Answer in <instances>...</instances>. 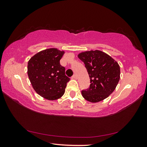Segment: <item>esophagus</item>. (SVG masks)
<instances>
[{"label": "esophagus", "instance_id": "34e87169", "mask_svg": "<svg viewBox=\"0 0 147 147\" xmlns=\"http://www.w3.org/2000/svg\"><path fill=\"white\" fill-rule=\"evenodd\" d=\"M72 78L73 79H77V76L76 74H74V75L72 76Z\"/></svg>", "mask_w": 147, "mask_h": 147}]
</instances>
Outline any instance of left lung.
Masks as SVG:
<instances>
[{
    "label": "left lung",
    "mask_w": 147,
    "mask_h": 147,
    "mask_svg": "<svg viewBox=\"0 0 147 147\" xmlns=\"http://www.w3.org/2000/svg\"><path fill=\"white\" fill-rule=\"evenodd\" d=\"M78 57L85 64L90 78L89 88L82 91L83 97L93 103L108 97L120 80V67L117 62L98 50L82 52Z\"/></svg>",
    "instance_id": "8db88e82"
}]
</instances>
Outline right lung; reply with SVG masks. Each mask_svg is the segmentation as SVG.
Listing matches in <instances>:
<instances>
[{
	"mask_svg": "<svg viewBox=\"0 0 147 147\" xmlns=\"http://www.w3.org/2000/svg\"><path fill=\"white\" fill-rule=\"evenodd\" d=\"M56 48L43 50L28 62V76L37 93L49 100L61 98L70 78L65 75L59 61L64 54Z\"/></svg>",
	"mask_w": 147,
	"mask_h": 147,
	"instance_id": "obj_1",
	"label": "right lung"
}]
</instances>
